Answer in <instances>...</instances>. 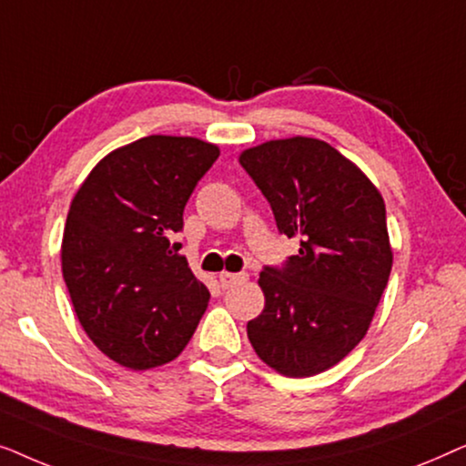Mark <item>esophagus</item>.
<instances>
[{
	"instance_id": "obj_1",
	"label": "esophagus",
	"mask_w": 466,
	"mask_h": 466,
	"mask_svg": "<svg viewBox=\"0 0 466 466\" xmlns=\"http://www.w3.org/2000/svg\"><path fill=\"white\" fill-rule=\"evenodd\" d=\"M244 279H248L246 273H231V271H222L218 276V282L222 289H228V286L238 284V282H244Z\"/></svg>"
}]
</instances>
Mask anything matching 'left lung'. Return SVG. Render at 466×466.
<instances>
[{
  "label": "left lung",
  "instance_id": "obj_1",
  "mask_svg": "<svg viewBox=\"0 0 466 466\" xmlns=\"http://www.w3.org/2000/svg\"><path fill=\"white\" fill-rule=\"evenodd\" d=\"M279 233L299 238L282 269L265 267V309L248 322L258 359L286 378L337 365L367 335L392 269L386 206L356 165L316 137L271 139L239 155Z\"/></svg>",
  "mask_w": 466,
  "mask_h": 466
}]
</instances>
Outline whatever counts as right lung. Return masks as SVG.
Masks as SVG:
<instances>
[{"instance_id": "obj_1", "label": "right lung", "mask_w": 466, "mask_h": 466, "mask_svg": "<svg viewBox=\"0 0 466 466\" xmlns=\"http://www.w3.org/2000/svg\"><path fill=\"white\" fill-rule=\"evenodd\" d=\"M218 155L199 137L148 136L106 155L74 195L63 279L85 333L118 365L174 360L208 308L206 284L171 238Z\"/></svg>"}]
</instances>
